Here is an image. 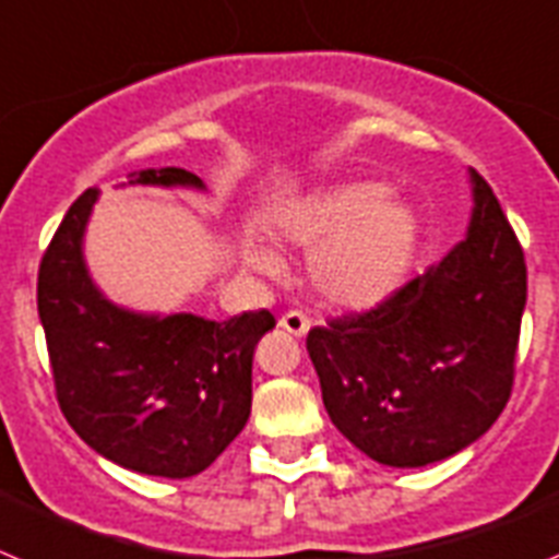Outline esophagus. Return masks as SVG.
Listing matches in <instances>:
<instances>
[{
    "label": "esophagus",
    "instance_id": "1",
    "mask_svg": "<svg viewBox=\"0 0 559 559\" xmlns=\"http://www.w3.org/2000/svg\"><path fill=\"white\" fill-rule=\"evenodd\" d=\"M278 326L284 329V332L295 334V337H304V334L309 332V326H312V320H309L304 312H298V309H289L286 314H281Z\"/></svg>",
    "mask_w": 559,
    "mask_h": 559
}]
</instances>
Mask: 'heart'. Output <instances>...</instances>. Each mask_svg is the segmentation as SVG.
Instances as JSON below:
<instances>
[{
	"mask_svg": "<svg viewBox=\"0 0 559 559\" xmlns=\"http://www.w3.org/2000/svg\"><path fill=\"white\" fill-rule=\"evenodd\" d=\"M270 230L293 247H314L309 281L320 298L340 309H373L396 293L414 264L419 216L388 186L354 179L307 193L270 216ZM252 270L278 275L281 261L266 247L247 241Z\"/></svg>",
	"mask_w": 559,
	"mask_h": 559,
	"instance_id": "obj_1",
	"label": "heart"
}]
</instances>
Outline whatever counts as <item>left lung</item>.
I'll list each match as a JSON object with an SVG mask.
<instances>
[{"label":"left lung","instance_id":"1","mask_svg":"<svg viewBox=\"0 0 559 559\" xmlns=\"http://www.w3.org/2000/svg\"><path fill=\"white\" fill-rule=\"evenodd\" d=\"M473 186L467 239L380 307L307 334L329 419L388 467L459 453L512 396L526 259L487 179Z\"/></svg>","mask_w":559,"mask_h":559}]
</instances>
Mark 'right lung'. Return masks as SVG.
<instances>
[{"label": "right lung", "mask_w": 559, "mask_h": 559, "mask_svg": "<svg viewBox=\"0 0 559 559\" xmlns=\"http://www.w3.org/2000/svg\"><path fill=\"white\" fill-rule=\"evenodd\" d=\"M140 186H193L186 168H148ZM98 191L72 202L38 266L56 400L92 450L126 469L191 478L241 433L252 402V352L275 326L266 309L216 320L145 318L111 307L81 255Z\"/></svg>", "instance_id": "right-lung-1"}]
</instances>
